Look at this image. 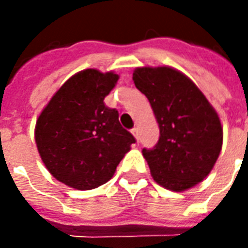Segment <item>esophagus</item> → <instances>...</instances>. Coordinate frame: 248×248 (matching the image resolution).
<instances>
[{
	"label": "esophagus",
	"mask_w": 248,
	"mask_h": 248,
	"mask_svg": "<svg viewBox=\"0 0 248 248\" xmlns=\"http://www.w3.org/2000/svg\"><path fill=\"white\" fill-rule=\"evenodd\" d=\"M131 133H133V135L135 137L137 142H140V129H138V126H135L134 129L131 130Z\"/></svg>",
	"instance_id": "obj_1"
}]
</instances>
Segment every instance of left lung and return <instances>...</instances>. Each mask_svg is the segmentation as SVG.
<instances>
[{
  "label": "left lung",
  "mask_w": 248,
  "mask_h": 248,
  "mask_svg": "<svg viewBox=\"0 0 248 248\" xmlns=\"http://www.w3.org/2000/svg\"><path fill=\"white\" fill-rule=\"evenodd\" d=\"M133 81L149 99L159 126L158 143L142 150L154 181L171 191L202 182L223 143L215 108L188 77L170 66L137 67Z\"/></svg>",
  "instance_id": "obj_1"
}]
</instances>
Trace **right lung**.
<instances>
[{"instance_id":"add662e5","label":"right lung","mask_w":248,"mask_h":248,"mask_svg":"<svg viewBox=\"0 0 248 248\" xmlns=\"http://www.w3.org/2000/svg\"><path fill=\"white\" fill-rule=\"evenodd\" d=\"M118 78L114 71H79L60 87L37 118L34 137L41 159L66 186H102L135 143L119 124L118 111L103 102Z\"/></svg>"}]
</instances>
